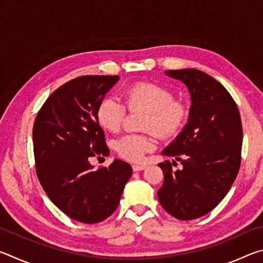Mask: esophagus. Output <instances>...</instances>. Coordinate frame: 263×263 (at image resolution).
Here are the masks:
<instances>
[{
    "mask_svg": "<svg viewBox=\"0 0 263 263\" xmlns=\"http://www.w3.org/2000/svg\"><path fill=\"white\" fill-rule=\"evenodd\" d=\"M146 168V164H133L132 169L133 172H140V171H144Z\"/></svg>",
    "mask_w": 263,
    "mask_h": 263,
    "instance_id": "obj_1",
    "label": "esophagus"
}]
</instances>
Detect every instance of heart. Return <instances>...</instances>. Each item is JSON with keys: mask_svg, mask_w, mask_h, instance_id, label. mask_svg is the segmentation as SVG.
I'll list each match as a JSON object with an SVG mask.
<instances>
[{"mask_svg": "<svg viewBox=\"0 0 263 263\" xmlns=\"http://www.w3.org/2000/svg\"><path fill=\"white\" fill-rule=\"evenodd\" d=\"M124 104L115 97H104L96 108V119L104 130L116 133L121 130L126 109L144 110L141 130H152L160 137L168 138L176 135L183 127L186 106L183 102L175 100L172 91L158 83L140 81L126 87L123 91ZM152 131L132 133L123 136L115 141L114 148L119 157L131 162H139L145 154L152 151L157 144Z\"/></svg>", "mask_w": 263, "mask_h": 263, "instance_id": "1", "label": "heart"}]
</instances>
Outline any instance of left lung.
Returning <instances> with one entry per match:
<instances>
[{
    "label": "left lung",
    "instance_id": "1",
    "mask_svg": "<svg viewBox=\"0 0 263 263\" xmlns=\"http://www.w3.org/2000/svg\"><path fill=\"white\" fill-rule=\"evenodd\" d=\"M168 77L188 87L191 106L188 124L162 151L184 168L172 171L159 163L163 183L158 190L161 206L180 220H191L213 210L237 177L241 162L242 125L237 104L225 87L198 69L168 70ZM173 164H177L174 160Z\"/></svg>",
    "mask_w": 263,
    "mask_h": 263
}]
</instances>
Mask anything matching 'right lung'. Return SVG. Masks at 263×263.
Instances as JSON below:
<instances>
[{"mask_svg":"<svg viewBox=\"0 0 263 263\" xmlns=\"http://www.w3.org/2000/svg\"><path fill=\"white\" fill-rule=\"evenodd\" d=\"M117 75H83L62 84L45 101L33 124L35 173L48 198L74 220L95 224L117 209L132 174L116 159L92 171L89 160L109 155L96 108Z\"/></svg>","mask_w":263,"mask_h":263,"instance_id":"right-lung-1","label":"right lung"}]
</instances>
